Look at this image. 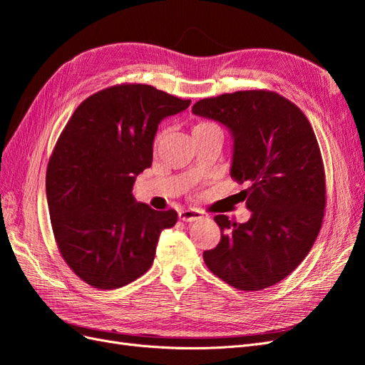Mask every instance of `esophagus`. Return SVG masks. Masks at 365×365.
<instances>
[{
    "mask_svg": "<svg viewBox=\"0 0 365 365\" xmlns=\"http://www.w3.org/2000/svg\"><path fill=\"white\" fill-rule=\"evenodd\" d=\"M202 217H204V213L195 208H187L180 212V219L184 220V222H195V220H201Z\"/></svg>",
    "mask_w": 365,
    "mask_h": 365,
    "instance_id": "1",
    "label": "esophagus"
}]
</instances>
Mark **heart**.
I'll return each instance as SVG.
<instances>
[{
    "label": "heart",
    "instance_id": "1",
    "mask_svg": "<svg viewBox=\"0 0 365 365\" xmlns=\"http://www.w3.org/2000/svg\"><path fill=\"white\" fill-rule=\"evenodd\" d=\"M215 128L216 126L213 123H210V121H197V123L193 126V134H195V132H202V130L215 129ZM164 137H165V130L163 129L155 135V140H153V149H158L161 146Z\"/></svg>",
    "mask_w": 365,
    "mask_h": 365
}]
</instances>
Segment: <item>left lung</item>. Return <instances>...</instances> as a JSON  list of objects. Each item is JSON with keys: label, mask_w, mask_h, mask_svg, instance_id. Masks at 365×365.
<instances>
[{"label": "left lung", "mask_w": 365, "mask_h": 365, "mask_svg": "<svg viewBox=\"0 0 365 365\" xmlns=\"http://www.w3.org/2000/svg\"><path fill=\"white\" fill-rule=\"evenodd\" d=\"M193 114L225 125L233 135L231 178L251 210L245 224L215 216L216 248L204 251L215 275L240 291H260L283 280L311 251L323 224L326 176L307 117L268 90L202 98Z\"/></svg>", "instance_id": "8db88e82"}]
</instances>
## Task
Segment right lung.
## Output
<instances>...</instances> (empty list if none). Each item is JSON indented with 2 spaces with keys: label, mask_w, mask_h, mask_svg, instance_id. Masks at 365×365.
Wrapping results in <instances>:
<instances>
[{
  "label": "right lung",
  "mask_w": 365,
  "mask_h": 365,
  "mask_svg": "<svg viewBox=\"0 0 365 365\" xmlns=\"http://www.w3.org/2000/svg\"><path fill=\"white\" fill-rule=\"evenodd\" d=\"M190 101L143 83L105 88L77 106L47 165L54 239L71 271L97 289H117L150 267L160 233L178 213L135 202V176L152 164L158 123Z\"/></svg>",
  "instance_id": "add662e5"
}]
</instances>
